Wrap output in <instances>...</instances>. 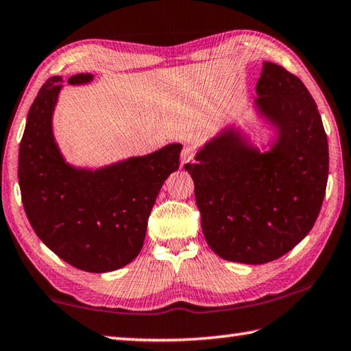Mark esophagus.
<instances>
[{
	"mask_svg": "<svg viewBox=\"0 0 351 351\" xmlns=\"http://www.w3.org/2000/svg\"><path fill=\"white\" fill-rule=\"evenodd\" d=\"M193 156H195V150H193V148L184 147L182 152H181V165L189 164V162L193 159Z\"/></svg>",
	"mask_w": 351,
	"mask_h": 351,
	"instance_id": "34e87169",
	"label": "esophagus"
}]
</instances>
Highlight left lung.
Returning <instances> with one entry per match:
<instances>
[{
	"mask_svg": "<svg viewBox=\"0 0 351 351\" xmlns=\"http://www.w3.org/2000/svg\"><path fill=\"white\" fill-rule=\"evenodd\" d=\"M254 111L271 130L257 147L235 123L195 154L201 228L219 257L245 265L280 258L316 223L328 180V141L310 91L280 64L263 62Z\"/></svg>",
	"mask_w": 351,
	"mask_h": 351,
	"instance_id": "8db88e82",
	"label": "left lung"
}]
</instances>
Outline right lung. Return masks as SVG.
<instances>
[{"label":"right lung","instance_id":"obj_1","mask_svg":"<svg viewBox=\"0 0 351 351\" xmlns=\"http://www.w3.org/2000/svg\"><path fill=\"white\" fill-rule=\"evenodd\" d=\"M69 77V85L93 82ZM51 77L27 112L19 153L26 215L38 239L77 269L110 272L133 261L144 246L147 221L164 181L180 167L181 144L99 169L75 167L60 152L52 117L63 88Z\"/></svg>","mask_w":351,"mask_h":351}]
</instances>
